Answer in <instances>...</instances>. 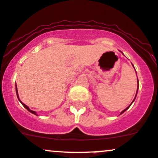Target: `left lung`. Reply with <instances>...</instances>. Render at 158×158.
<instances>
[{
    "label": "left lung",
    "mask_w": 158,
    "mask_h": 158,
    "mask_svg": "<svg viewBox=\"0 0 158 158\" xmlns=\"http://www.w3.org/2000/svg\"><path fill=\"white\" fill-rule=\"evenodd\" d=\"M122 53H123V52H122ZM123 55H124V54H123ZM132 66H133V67H134V65H133V64H132ZM135 72H136V71H135ZM137 83H138V88H137V92H136V95H137V93H138V89H139V80H138V77H137ZM136 95H135V97H136ZM135 99H134V100H133L132 103H133V102H134V100H135ZM131 104H130V105H129V106H128L127 107V108H126V109H125V110H123V111H122V112H121V113H120V115H121V114H123V113H124V112H126V110H128V108H129V106H131Z\"/></svg>",
    "instance_id": "left-lung-1"
}]
</instances>
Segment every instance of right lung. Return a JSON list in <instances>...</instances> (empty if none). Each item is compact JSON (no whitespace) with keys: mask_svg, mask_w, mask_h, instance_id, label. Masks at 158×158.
<instances>
[{"mask_svg":"<svg viewBox=\"0 0 158 158\" xmlns=\"http://www.w3.org/2000/svg\"><path fill=\"white\" fill-rule=\"evenodd\" d=\"M16 93H17V98H18L19 101V102H20V103H22V105H23V106H24V107H25V108H26V109H27V110H28V111H29V112H30V113H32V114H34V115H37L36 112L33 111V110H30V108H29V107H28V106H27V105H26V104H24L23 103V102H22V101H21V100H19V95H18V90H17V84H16Z\"/></svg>","mask_w":158,"mask_h":158,"instance_id":"add662e5","label":"right lung"}]
</instances>
